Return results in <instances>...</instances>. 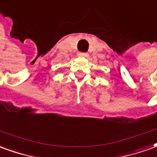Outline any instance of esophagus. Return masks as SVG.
<instances>
[{"mask_svg":"<svg viewBox=\"0 0 157 157\" xmlns=\"http://www.w3.org/2000/svg\"><path fill=\"white\" fill-rule=\"evenodd\" d=\"M78 55L80 56V57H87V56H88V53H87V52H80L78 53Z\"/></svg>","mask_w":157,"mask_h":157,"instance_id":"34e87169","label":"esophagus"}]
</instances>
